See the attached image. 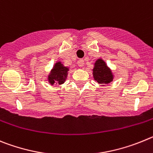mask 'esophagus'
I'll return each instance as SVG.
<instances>
[{"instance_id":"esophagus-1","label":"esophagus","mask_w":153,"mask_h":153,"mask_svg":"<svg viewBox=\"0 0 153 153\" xmlns=\"http://www.w3.org/2000/svg\"><path fill=\"white\" fill-rule=\"evenodd\" d=\"M78 65L79 67H83L84 66V60L83 59H79L78 61Z\"/></svg>"}]
</instances>
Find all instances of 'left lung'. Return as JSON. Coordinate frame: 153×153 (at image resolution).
Wrapping results in <instances>:
<instances>
[{"mask_svg":"<svg viewBox=\"0 0 153 153\" xmlns=\"http://www.w3.org/2000/svg\"><path fill=\"white\" fill-rule=\"evenodd\" d=\"M93 69L94 78L99 84H108L113 80L111 71L107 68L106 63L102 59H98L95 62Z\"/></svg>","mask_w":153,"mask_h":153,"instance_id":"obj_1","label":"left lung"}]
</instances>
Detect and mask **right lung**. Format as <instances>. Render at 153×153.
<instances>
[{
  "mask_svg": "<svg viewBox=\"0 0 153 153\" xmlns=\"http://www.w3.org/2000/svg\"><path fill=\"white\" fill-rule=\"evenodd\" d=\"M68 68L62 66L61 62H58L55 65V68H53L51 74L49 76V82L51 85H53L56 82H58L59 85H61L65 82L66 78Z\"/></svg>",
  "mask_w": 153,
  "mask_h": 153,
  "instance_id": "obj_1",
  "label": "right lung"
}]
</instances>
